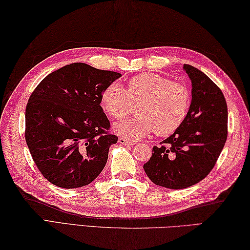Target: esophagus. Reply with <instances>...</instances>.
<instances>
[{
  "label": "esophagus",
  "instance_id": "1",
  "mask_svg": "<svg viewBox=\"0 0 250 250\" xmlns=\"http://www.w3.org/2000/svg\"><path fill=\"white\" fill-rule=\"evenodd\" d=\"M119 143L122 145H125V146H130V145H133V142H131V141L126 140L125 138H120L119 139Z\"/></svg>",
  "mask_w": 250,
  "mask_h": 250
}]
</instances>
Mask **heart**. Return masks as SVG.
Segmentation results:
<instances>
[{
  "label": "heart",
  "instance_id": "obj_1",
  "mask_svg": "<svg viewBox=\"0 0 250 250\" xmlns=\"http://www.w3.org/2000/svg\"><path fill=\"white\" fill-rule=\"evenodd\" d=\"M191 95L184 84L166 76L142 73L128 82L126 90L118 83L104 89L103 111L113 120H120L137 105L138 116L117 122L113 130L121 137L137 140L155 131L165 137L174 133L188 115Z\"/></svg>",
  "mask_w": 250,
  "mask_h": 250
}]
</instances>
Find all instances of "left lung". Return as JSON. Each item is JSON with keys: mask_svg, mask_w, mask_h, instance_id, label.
Listing matches in <instances>:
<instances>
[{"mask_svg": "<svg viewBox=\"0 0 250 250\" xmlns=\"http://www.w3.org/2000/svg\"><path fill=\"white\" fill-rule=\"evenodd\" d=\"M191 81V104L178 129L154 146L143 166L154 184L184 189L200 183L214 167L228 138V105L222 90L197 67L184 64Z\"/></svg>", "mask_w": 250, "mask_h": 250, "instance_id": "1", "label": "left lung"}]
</instances>
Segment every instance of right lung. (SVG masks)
<instances>
[{
	"label": "right lung",
	"instance_id": "1",
	"mask_svg": "<svg viewBox=\"0 0 250 250\" xmlns=\"http://www.w3.org/2000/svg\"><path fill=\"white\" fill-rule=\"evenodd\" d=\"M121 76L85 63L47 75L30 95L25 139L42 176L58 187L87 186L105 167L116 135L101 106L107 86Z\"/></svg>",
	"mask_w": 250,
	"mask_h": 250
}]
</instances>
